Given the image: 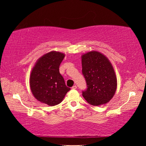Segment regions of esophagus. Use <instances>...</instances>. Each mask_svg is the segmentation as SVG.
Instances as JSON below:
<instances>
[{
	"mask_svg": "<svg viewBox=\"0 0 146 146\" xmlns=\"http://www.w3.org/2000/svg\"><path fill=\"white\" fill-rule=\"evenodd\" d=\"M77 88V87H76V85H75V86H73L72 88H71V89H72V90H76V89Z\"/></svg>",
	"mask_w": 146,
	"mask_h": 146,
	"instance_id": "34e87169",
	"label": "esophagus"
}]
</instances>
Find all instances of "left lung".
<instances>
[{"label": "left lung", "mask_w": 146, "mask_h": 146, "mask_svg": "<svg viewBox=\"0 0 146 146\" xmlns=\"http://www.w3.org/2000/svg\"><path fill=\"white\" fill-rule=\"evenodd\" d=\"M82 74L87 90L82 96L90 104L98 106L110 102L117 90V79L109 59L97 51L82 55Z\"/></svg>", "instance_id": "1"}]
</instances>
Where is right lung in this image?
<instances>
[{
	"label": "right lung",
	"mask_w": 146,
	"mask_h": 146,
	"mask_svg": "<svg viewBox=\"0 0 146 146\" xmlns=\"http://www.w3.org/2000/svg\"><path fill=\"white\" fill-rule=\"evenodd\" d=\"M64 56V53L50 51L39 58L32 69L29 77L31 91L41 103L49 106L57 105L70 90L59 72Z\"/></svg>",
	"instance_id": "add662e5"
}]
</instances>
